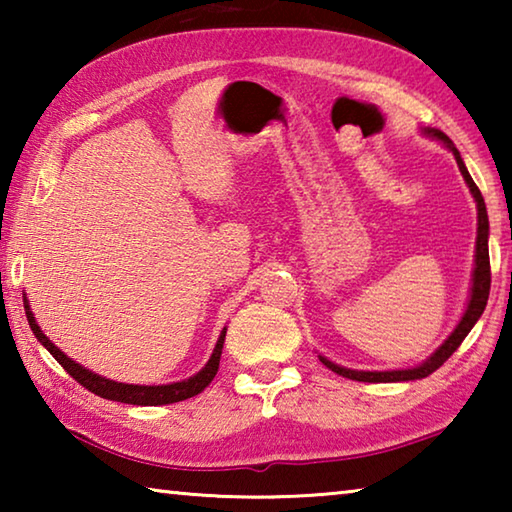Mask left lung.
Wrapping results in <instances>:
<instances>
[{
  "instance_id": "1",
  "label": "left lung",
  "mask_w": 512,
  "mask_h": 512,
  "mask_svg": "<svg viewBox=\"0 0 512 512\" xmlns=\"http://www.w3.org/2000/svg\"><path fill=\"white\" fill-rule=\"evenodd\" d=\"M422 135L431 137V140L443 142L449 151L454 153L458 169L463 173V180L470 187V192L474 196L476 203V248H474V271H472V287H470V298H467V307L463 311L461 320H458L456 327L452 329V334L433 350L427 359L413 368H397V370H352V368H343L339 363L329 361L323 354H318V359L323 361V366H327L332 372L341 377H348L354 381H368V384H386V381H413V379H422L429 377L433 370H438L443 363L452 357V354L458 350V345L463 343V339L470 334V329L476 325V320L481 318L485 305H488V296H490V255H488V237H490V223H488V212H485V203L483 196L479 192V187L474 185V180L467 171L465 162L461 158V153L454 146V142L449 137L438 131V128H422Z\"/></svg>"
}]
</instances>
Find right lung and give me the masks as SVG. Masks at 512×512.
Here are the masks:
<instances>
[{"mask_svg":"<svg viewBox=\"0 0 512 512\" xmlns=\"http://www.w3.org/2000/svg\"><path fill=\"white\" fill-rule=\"evenodd\" d=\"M24 311H27V320L36 334V339L45 345V348L54 354L56 361L63 366L69 375H72L81 386L88 388L94 395L103 397V400H112V402H124V404H137V406H160V404H173V402H183L194 397L198 393H203L210 381L214 379L216 370H219V361H221V350H223V341H225V329H221L219 341L214 345V352L210 361L205 366L192 375L189 379L183 381H173V384H160V386H142V384H124V381H115L108 379L103 375H97V372L88 370L81 363H76L67 357V354L58 348V345L51 343L45 332H42L40 325L36 323V316H33L31 305L27 296H24Z\"/></svg>","mask_w":512,"mask_h":512,"instance_id":"right-lung-1","label":"right lung"}]
</instances>
